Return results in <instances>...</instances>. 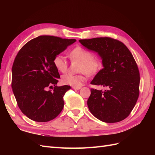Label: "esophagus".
Segmentation results:
<instances>
[{
	"label": "esophagus",
	"mask_w": 155,
	"mask_h": 155,
	"mask_svg": "<svg viewBox=\"0 0 155 155\" xmlns=\"http://www.w3.org/2000/svg\"><path fill=\"white\" fill-rule=\"evenodd\" d=\"M81 87H72V88L75 89V90H79Z\"/></svg>",
	"instance_id": "34e87169"
}]
</instances>
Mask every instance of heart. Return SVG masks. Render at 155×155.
<instances>
[{
    "mask_svg": "<svg viewBox=\"0 0 155 155\" xmlns=\"http://www.w3.org/2000/svg\"><path fill=\"white\" fill-rule=\"evenodd\" d=\"M70 58L72 60L76 61L80 63L79 67V72L82 74L72 75L71 74H66L61 77V81L66 85L72 87H81L85 81V75L96 74L101 68L102 63L101 59L93 56V54L82 46H78L72 49L69 54ZM55 67L60 72H65L68 67V63L66 58L62 54L56 55L53 60Z\"/></svg>",
    "mask_w": 155,
    "mask_h": 155,
    "instance_id": "1",
    "label": "heart"
}]
</instances>
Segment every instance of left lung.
<instances>
[{"label": "left lung", "instance_id": "obj_1", "mask_svg": "<svg viewBox=\"0 0 155 155\" xmlns=\"http://www.w3.org/2000/svg\"><path fill=\"white\" fill-rule=\"evenodd\" d=\"M85 48L97 52L104 68L92 85L107 87L105 91L91 89L88 109L96 118L116 123L127 117L139 96L140 72L133 56L121 41L110 37H96L79 41Z\"/></svg>", "mask_w": 155, "mask_h": 155}]
</instances>
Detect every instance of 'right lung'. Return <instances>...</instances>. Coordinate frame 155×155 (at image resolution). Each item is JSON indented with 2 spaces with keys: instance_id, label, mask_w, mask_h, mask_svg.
<instances>
[{
  "instance_id": "1",
  "label": "right lung",
  "mask_w": 155,
  "mask_h": 155,
  "mask_svg": "<svg viewBox=\"0 0 155 155\" xmlns=\"http://www.w3.org/2000/svg\"><path fill=\"white\" fill-rule=\"evenodd\" d=\"M76 41L41 35L28 42L16 55L12 87L18 107L30 120L46 122L62 111L63 96L70 87L56 85L60 76L53 60ZM51 87L52 91L48 90Z\"/></svg>"
}]
</instances>
